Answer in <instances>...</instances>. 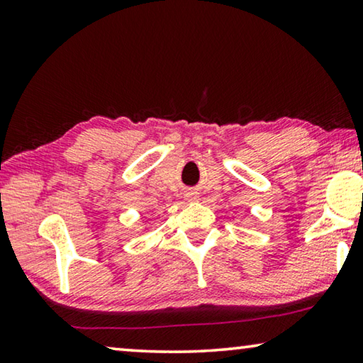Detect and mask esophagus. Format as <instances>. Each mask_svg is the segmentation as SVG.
I'll list each match as a JSON object with an SVG mask.
<instances>
[{"label": "esophagus", "mask_w": 363, "mask_h": 363, "mask_svg": "<svg viewBox=\"0 0 363 363\" xmlns=\"http://www.w3.org/2000/svg\"><path fill=\"white\" fill-rule=\"evenodd\" d=\"M190 196H192V195H190ZM196 199V196H192V200H195Z\"/></svg>", "instance_id": "1"}]
</instances>
